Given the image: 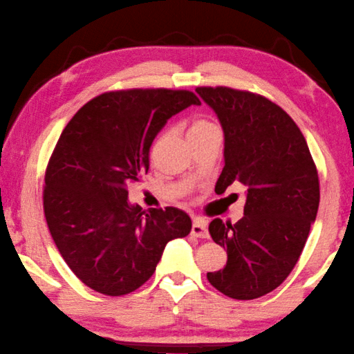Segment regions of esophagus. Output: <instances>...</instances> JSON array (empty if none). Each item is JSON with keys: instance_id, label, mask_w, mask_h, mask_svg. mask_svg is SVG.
I'll return each mask as SVG.
<instances>
[{"instance_id": "obj_1", "label": "esophagus", "mask_w": 354, "mask_h": 354, "mask_svg": "<svg viewBox=\"0 0 354 354\" xmlns=\"http://www.w3.org/2000/svg\"><path fill=\"white\" fill-rule=\"evenodd\" d=\"M191 235L199 236V239H208V229L204 219H194L193 225H191Z\"/></svg>"}]
</instances>
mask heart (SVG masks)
Instances as JSON below:
<instances>
[{"mask_svg": "<svg viewBox=\"0 0 354 354\" xmlns=\"http://www.w3.org/2000/svg\"><path fill=\"white\" fill-rule=\"evenodd\" d=\"M218 130V127L212 122V120H208L205 118H194L189 120L188 124V138L189 139H196L199 136H204L207 133L210 131H215Z\"/></svg>", "mask_w": 354, "mask_h": 354, "instance_id": "1", "label": "heart"}]
</instances>
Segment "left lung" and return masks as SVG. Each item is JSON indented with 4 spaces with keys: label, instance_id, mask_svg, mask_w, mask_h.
I'll return each instance as SVG.
<instances>
[{
    "label": "left lung",
    "instance_id": "left-lung-1",
    "mask_svg": "<svg viewBox=\"0 0 354 354\" xmlns=\"http://www.w3.org/2000/svg\"><path fill=\"white\" fill-rule=\"evenodd\" d=\"M196 91L224 130L216 194L232 183L248 188L240 221L208 225L227 262L207 279L225 297L256 299L279 287L303 252L320 202L315 161L295 120L266 97L227 86Z\"/></svg>",
    "mask_w": 354,
    "mask_h": 354
}]
</instances>
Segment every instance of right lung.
Instances as JSON below:
<instances>
[{
    "label": "right lung",
    "instance_id": "add662e5",
    "mask_svg": "<svg viewBox=\"0 0 354 354\" xmlns=\"http://www.w3.org/2000/svg\"><path fill=\"white\" fill-rule=\"evenodd\" d=\"M201 105L187 89H124L97 95L62 130L45 169L44 213L68 268L92 290L122 297L150 279L167 241L191 230L174 207L130 205L129 183L149 171L156 133Z\"/></svg>",
    "mask_w": 354,
    "mask_h": 354
}]
</instances>
